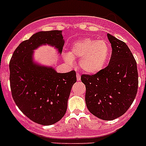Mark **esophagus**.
I'll return each instance as SVG.
<instances>
[{
  "instance_id": "esophagus-1",
  "label": "esophagus",
  "mask_w": 146,
  "mask_h": 146,
  "mask_svg": "<svg viewBox=\"0 0 146 146\" xmlns=\"http://www.w3.org/2000/svg\"><path fill=\"white\" fill-rule=\"evenodd\" d=\"M77 81H80V73H78V72H77Z\"/></svg>"
}]
</instances>
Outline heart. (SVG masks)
<instances>
[{
	"label": "heart",
	"instance_id": "heart-1",
	"mask_svg": "<svg viewBox=\"0 0 146 146\" xmlns=\"http://www.w3.org/2000/svg\"><path fill=\"white\" fill-rule=\"evenodd\" d=\"M110 44L104 40L86 38L74 42L66 60L69 64L73 59L81 58L80 66L86 72L95 74L104 68L110 57Z\"/></svg>",
	"mask_w": 146,
	"mask_h": 146
}]
</instances>
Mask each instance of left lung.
<instances>
[{"instance_id": "8db88e82", "label": "left lung", "mask_w": 146, "mask_h": 146, "mask_svg": "<svg viewBox=\"0 0 146 146\" xmlns=\"http://www.w3.org/2000/svg\"><path fill=\"white\" fill-rule=\"evenodd\" d=\"M112 54L109 64L94 74H83L86 103L93 115L111 121L124 114L133 102L138 88L137 63L128 46L108 33Z\"/></svg>"}]
</instances>
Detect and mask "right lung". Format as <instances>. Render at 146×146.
I'll return each mask as SVG.
<instances>
[{
  "label": "right lung",
  "mask_w": 146,
  "mask_h": 146,
  "mask_svg": "<svg viewBox=\"0 0 146 146\" xmlns=\"http://www.w3.org/2000/svg\"><path fill=\"white\" fill-rule=\"evenodd\" d=\"M55 46L61 52L64 44L61 31H41L20 44L9 62L11 95L17 106L29 119L49 126L65 115L75 71L57 73L52 68L32 62L33 50L39 45Z\"/></svg>",
  "instance_id": "right-lung-1"
}]
</instances>
